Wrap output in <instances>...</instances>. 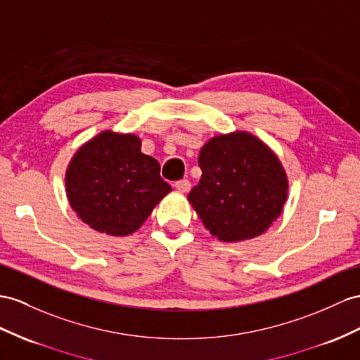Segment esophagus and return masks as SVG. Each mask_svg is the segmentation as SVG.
Wrapping results in <instances>:
<instances>
[{
    "label": "esophagus",
    "mask_w": 360,
    "mask_h": 360,
    "mask_svg": "<svg viewBox=\"0 0 360 360\" xmlns=\"http://www.w3.org/2000/svg\"><path fill=\"white\" fill-rule=\"evenodd\" d=\"M190 187H191V184L188 179H182V181L174 182V188L181 193H187L190 190Z\"/></svg>",
    "instance_id": "1"
}]
</instances>
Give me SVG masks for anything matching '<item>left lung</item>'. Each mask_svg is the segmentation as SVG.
<instances>
[{
	"label": "left lung",
	"mask_w": 360,
	"mask_h": 360,
	"mask_svg": "<svg viewBox=\"0 0 360 360\" xmlns=\"http://www.w3.org/2000/svg\"><path fill=\"white\" fill-rule=\"evenodd\" d=\"M202 178L188 202L220 242L250 240L281 214L289 179L278 156L246 131L220 134L199 152Z\"/></svg>",
	"instance_id": "1"
}]
</instances>
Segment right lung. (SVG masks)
<instances>
[{
	"mask_svg": "<svg viewBox=\"0 0 360 360\" xmlns=\"http://www.w3.org/2000/svg\"><path fill=\"white\" fill-rule=\"evenodd\" d=\"M70 207L97 233H135L172 191L160 164L141 152L135 134L101 131L82 144L65 172Z\"/></svg>",
	"mask_w": 360,
	"mask_h": 360,
	"instance_id": "add662e5",
	"label": "right lung"
}]
</instances>
